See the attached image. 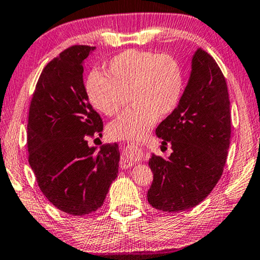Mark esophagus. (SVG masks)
<instances>
[{
  "instance_id": "1",
  "label": "esophagus",
  "mask_w": 260,
  "mask_h": 260,
  "mask_svg": "<svg viewBox=\"0 0 260 260\" xmlns=\"http://www.w3.org/2000/svg\"><path fill=\"white\" fill-rule=\"evenodd\" d=\"M143 156V150L138 146H127L123 148L121 159H120V167L121 169H128L134 163L139 162Z\"/></svg>"
}]
</instances>
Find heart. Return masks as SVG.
<instances>
[{
    "label": "heart",
    "mask_w": 260,
    "mask_h": 260,
    "mask_svg": "<svg viewBox=\"0 0 260 260\" xmlns=\"http://www.w3.org/2000/svg\"><path fill=\"white\" fill-rule=\"evenodd\" d=\"M105 74H90L86 94L93 108L108 117L121 110L128 94L133 106L108 127L109 137L118 141L145 138L157 118L174 112L182 98L183 72L171 55L127 49L109 61Z\"/></svg>",
    "instance_id": "obj_1"
}]
</instances>
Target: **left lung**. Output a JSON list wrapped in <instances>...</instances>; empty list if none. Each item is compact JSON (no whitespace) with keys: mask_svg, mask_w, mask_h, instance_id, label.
I'll return each instance as SVG.
<instances>
[{"mask_svg":"<svg viewBox=\"0 0 260 260\" xmlns=\"http://www.w3.org/2000/svg\"><path fill=\"white\" fill-rule=\"evenodd\" d=\"M232 133L225 78L215 60L198 48L191 74L176 110L156 128L172 152L168 159L152 154L154 179L148 203L172 213L199 205L221 178Z\"/></svg>","mask_w":260,"mask_h":260,"instance_id":"8db88e82","label":"left lung"}]
</instances>
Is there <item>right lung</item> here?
Here are the masks:
<instances>
[{"instance_id":"obj_1","label":"right lung","mask_w":260,"mask_h":260,"mask_svg":"<svg viewBox=\"0 0 260 260\" xmlns=\"http://www.w3.org/2000/svg\"><path fill=\"white\" fill-rule=\"evenodd\" d=\"M96 47L75 45L44 68L27 122L28 163L44 196L74 216L104 204L119 170L118 143L89 147L86 138L103 131L83 83V63Z\"/></svg>"}]
</instances>
